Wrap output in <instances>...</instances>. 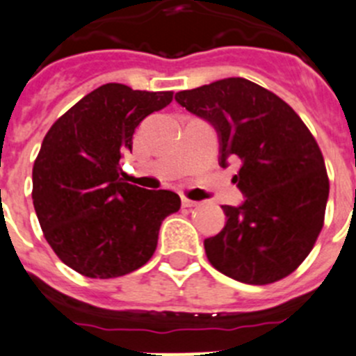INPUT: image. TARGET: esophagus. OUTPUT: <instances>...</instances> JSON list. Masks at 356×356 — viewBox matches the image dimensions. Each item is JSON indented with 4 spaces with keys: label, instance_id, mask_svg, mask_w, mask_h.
I'll return each instance as SVG.
<instances>
[{
    "label": "esophagus",
    "instance_id": "1",
    "mask_svg": "<svg viewBox=\"0 0 356 356\" xmlns=\"http://www.w3.org/2000/svg\"><path fill=\"white\" fill-rule=\"evenodd\" d=\"M196 205H198V202H193V200L182 198V207H184V209H191V207H196Z\"/></svg>",
    "mask_w": 356,
    "mask_h": 356
}]
</instances>
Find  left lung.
<instances>
[{
	"mask_svg": "<svg viewBox=\"0 0 356 356\" xmlns=\"http://www.w3.org/2000/svg\"><path fill=\"white\" fill-rule=\"evenodd\" d=\"M175 101L216 129L220 167L241 163L233 182L245 200L222 205L226 224L203 241L210 264L250 285L291 275L312 252L329 198L315 137L287 102L245 78L177 92Z\"/></svg>",
	"mask_w": 356,
	"mask_h": 356,
	"instance_id": "8db88e82",
	"label": "left lung"
}]
</instances>
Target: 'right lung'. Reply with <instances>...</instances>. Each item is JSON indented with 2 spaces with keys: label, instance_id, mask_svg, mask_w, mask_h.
I'll use <instances>...</instances> for the list:
<instances>
[{
  "label": "right lung",
  "instance_id": "obj_1",
  "mask_svg": "<svg viewBox=\"0 0 356 356\" xmlns=\"http://www.w3.org/2000/svg\"><path fill=\"white\" fill-rule=\"evenodd\" d=\"M170 102L172 92L106 83L44 136L33 167L34 210L58 259L83 277L139 270L156 250L165 217L181 209L174 191L129 184L120 168L139 123Z\"/></svg>",
  "mask_w": 356,
  "mask_h": 356
}]
</instances>
